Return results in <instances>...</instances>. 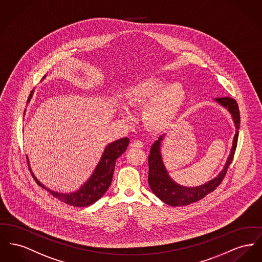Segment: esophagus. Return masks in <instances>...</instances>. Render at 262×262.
I'll use <instances>...</instances> for the list:
<instances>
[{
  "label": "esophagus",
  "instance_id": "1",
  "mask_svg": "<svg viewBox=\"0 0 262 262\" xmlns=\"http://www.w3.org/2000/svg\"><path fill=\"white\" fill-rule=\"evenodd\" d=\"M130 146L134 147V148H141V147L143 146V143H142L140 140L135 139V140H133V141L130 142Z\"/></svg>",
  "mask_w": 262,
  "mask_h": 262
}]
</instances>
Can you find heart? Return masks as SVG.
<instances>
[{"mask_svg": "<svg viewBox=\"0 0 262 262\" xmlns=\"http://www.w3.org/2000/svg\"><path fill=\"white\" fill-rule=\"evenodd\" d=\"M184 100V89L180 84H167L163 78L154 75L137 81L124 92L125 104L129 107L138 108L148 102L141 118L145 126L155 132L165 129L175 121Z\"/></svg>", "mask_w": 262, "mask_h": 262, "instance_id": "obj_1", "label": "heart"}]
</instances>
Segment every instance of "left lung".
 Masks as SVG:
<instances>
[{"instance_id":"1","label":"left lung","mask_w":262,"mask_h":262,"mask_svg":"<svg viewBox=\"0 0 262 262\" xmlns=\"http://www.w3.org/2000/svg\"><path fill=\"white\" fill-rule=\"evenodd\" d=\"M215 101L220 103L223 107L228 108L233 118L235 123L236 133L233 138V143L231 147V154L228 158V161L225 165V168L215 177V179L211 180L206 184L202 185L195 188H187L180 185L176 184L170 179L169 175L165 169L161 156H160V141L163 139V136L159 137L150 148V154L148 155V184L150 186L154 195H156L159 199L163 201L165 204H168L173 207H180L190 205L197 201L205 198L208 194L215 191V188L222 183L224 180L229 166L233 159L234 152L237 145L238 139V129L241 123V115L238 105L234 99L231 97H222L216 98Z\"/></svg>"}]
</instances>
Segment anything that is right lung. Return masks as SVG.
<instances>
[{
    "label": "right lung",
    "instance_id": "right-lung-1",
    "mask_svg": "<svg viewBox=\"0 0 262 262\" xmlns=\"http://www.w3.org/2000/svg\"><path fill=\"white\" fill-rule=\"evenodd\" d=\"M31 96L32 92L28 99V103L30 102ZM129 139L123 138L108 144L91 178L87 181V183L83 185L82 188L79 189V191L72 194H59L57 192H53L47 189L34 177L30 165L29 168L36 183L47 189L51 195H53V197H56L58 200L73 207H87L99 200L107 192L110 185L112 183L116 160L125 151Z\"/></svg>",
    "mask_w": 262,
    "mask_h": 262
}]
</instances>
